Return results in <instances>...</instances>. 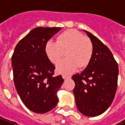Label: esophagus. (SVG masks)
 <instances>
[{
	"label": "esophagus",
	"instance_id": "esophagus-1",
	"mask_svg": "<svg viewBox=\"0 0 125 125\" xmlns=\"http://www.w3.org/2000/svg\"><path fill=\"white\" fill-rule=\"evenodd\" d=\"M62 78L64 79V80H65V79L70 78V76H67V75H62Z\"/></svg>",
	"mask_w": 125,
	"mask_h": 125
}]
</instances>
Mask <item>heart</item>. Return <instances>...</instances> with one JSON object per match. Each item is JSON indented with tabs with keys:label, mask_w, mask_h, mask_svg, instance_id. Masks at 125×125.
Listing matches in <instances>:
<instances>
[{
	"label": "heart",
	"mask_w": 125,
	"mask_h": 125,
	"mask_svg": "<svg viewBox=\"0 0 125 125\" xmlns=\"http://www.w3.org/2000/svg\"><path fill=\"white\" fill-rule=\"evenodd\" d=\"M45 52L49 61L54 64L65 54L67 57L57 64L56 70L58 73L70 74L78 67L84 68L88 65L93 55V44L80 32L68 29L57 36V42L47 41Z\"/></svg>",
	"instance_id": "b5f03b06"
}]
</instances>
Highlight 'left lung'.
<instances>
[{"label":"left lung","mask_w":125,"mask_h":125,"mask_svg":"<svg viewBox=\"0 0 125 125\" xmlns=\"http://www.w3.org/2000/svg\"><path fill=\"white\" fill-rule=\"evenodd\" d=\"M84 31L93 44V55L85 70L72 77L73 92L79 111L96 116L107 110L115 96L118 66L110 49L92 33Z\"/></svg>","instance_id":"left-lung-1"}]
</instances>
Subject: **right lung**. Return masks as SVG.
<instances>
[{
  "mask_svg": "<svg viewBox=\"0 0 125 125\" xmlns=\"http://www.w3.org/2000/svg\"><path fill=\"white\" fill-rule=\"evenodd\" d=\"M60 27H37L19 41L11 63L13 80L20 98L29 110L47 113L57 105V90L63 82L54 76L55 66L47 57L45 45Z\"/></svg>",
  "mask_w": 125,
  "mask_h": 125,
  "instance_id": "right-lung-1",
  "label": "right lung"
}]
</instances>
